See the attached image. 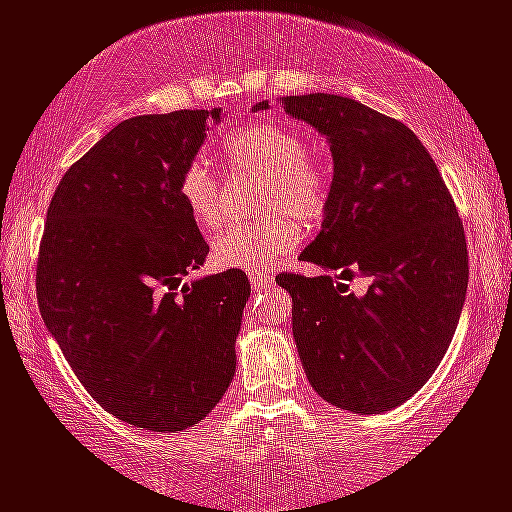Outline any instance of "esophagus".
Returning <instances> with one entry per match:
<instances>
[{"instance_id":"34e87169","label":"esophagus","mask_w":512,"mask_h":512,"mask_svg":"<svg viewBox=\"0 0 512 512\" xmlns=\"http://www.w3.org/2000/svg\"><path fill=\"white\" fill-rule=\"evenodd\" d=\"M249 282H251V287H254V292H261V289H266V287L273 285L275 277L268 275V273H251L249 275Z\"/></svg>"}]
</instances>
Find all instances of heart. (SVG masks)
<instances>
[{
    "label": "heart",
    "instance_id": "1",
    "mask_svg": "<svg viewBox=\"0 0 512 512\" xmlns=\"http://www.w3.org/2000/svg\"><path fill=\"white\" fill-rule=\"evenodd\" d=\"M223 154L237 173L266 180L263 211L280 218L220 235L211 246L213 263L251 273L273 268L304 239L300 222L304 227H315L325 218L332 199L330 166L320 156L308 154L299 132L280 123L246 125L225 144ZM180 197L201 230L218 232L223 227V194L208 161L194 159L185 168Z\"/></svg>",
    "mask_w": 512,
    "mask_h": 512
}]
</instances>
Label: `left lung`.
<instances>
[{
  "mask_svg": "<svg viewBox=\"0 0 512 512\" xmlns=\"http://www.w3.org/2000/svg\"><path fill=\"white\" fill-rule=\"evenodd\" d=\"M330 144L323 230L301 261L370 280L356 296L330 275L282 273L311 387L332 406L372 415L401 406L449 349L468 292V244L439 168L406 125L337 94L282 97ZM268 109L258 102L254 111Z\"/></svg>",
  "mask_w": 512,
  "mask_h": 512,
  "instance_id": "8db88e82",
  "label": "left lung"
}]
</instances>
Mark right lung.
Here are the masks:
<instances>
[{
	"label": "right lung",
	"mask_w": 512,
	"mask_h": 512,
	"mask_svg": "<svg viewBox=\"0 0 512 512\" xmlns=\"http://www.w3.org/2000/svg\"><path fill=\"white\" fill-rule=\"evenodd\" d=\"M220 109L135 116L66 170L47 208L37 304L78 380L118 420L182 432L223 399L249 301L242 270L201 277L208 244L180 178Z\"/></svg>",
	"instance_id": "obj_1"
}]
</instances>
